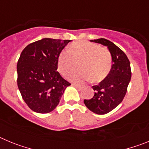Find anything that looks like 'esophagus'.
<instances>
[{
  "instance_id": "1",
  "label": "esophagus",
  "mask_w": 149,
  "mask_h": 149,
  "mask_svg": "<svg viewBox=\"0 0 149 149\" xmlns=\"http://www.w3.org/2000/svg\"><path fill=\"white\" fill-rule=\"evenodd\" d=\"M72 86H74V87L77 88V89H79V90H81V89H82V86H81V85H78V84H72Z\"/></svg>"
}]
</instances>
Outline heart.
<instances>
[{"instance_id":"1","label":"heart","mask_w":149,"mask_h":149,"mask_svg":"<svg viewBox=\"0 0 149 149\" xmlns=\"http://www.w3.org/2000/svg\"><path fill=\"white\" fill-rule=\"evenodd\" d=\"M77 62L81 68L70 76L71 80L75 82L91 78L94 82H100L108 75L112 66L108 50L88 41L74 42L69 45L68 50L60 52L57 59L59 72L67 76L75 69Z\"/></svg>"}]
</instances>
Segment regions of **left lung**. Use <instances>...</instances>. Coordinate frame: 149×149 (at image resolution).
<instances>
[{"mask_svg":"<svg viewBox=\"0 0 149 149\" xmlns=\"http://www.w3.org/2000/svg\"><path fill=\"white\" fill-rule=\"evenodd\" d=\"M90 42L107 46L113 61L108 75L98 85L93 86L95 91L94 96L84 101L90 111L103 115L115 109L123 100L131 78V65L125 54L110 41L101 38Z\"/></svg>","mask_w":149,"mask_h":149,"instance_id":"obj_1","label":"left lung"}]
</instances>
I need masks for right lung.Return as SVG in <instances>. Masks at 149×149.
<instances>
[{
	"label": "right lung",
	"instance_id": "add662e5",
	"mask_svg": "<svg viewBox=\"0 0 149 149\" xmlns=\"http://www.w3.org/2000/svg\"><path fill=\"white\" fill-rule=\"evenodd\" d=\"M69 42L44 38L22 51L17 63V83L24 101L33 111H53L71 85L56 71L59 54Z\"/></svg>",
	"mask_w": 149,
	"mask_h": 149
}]
</instances>
